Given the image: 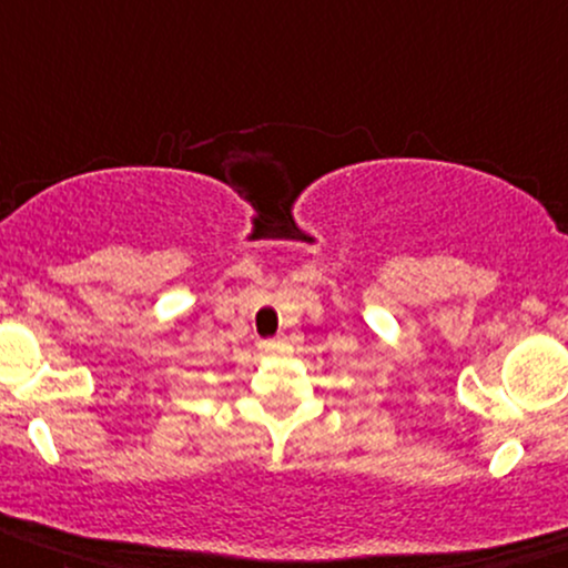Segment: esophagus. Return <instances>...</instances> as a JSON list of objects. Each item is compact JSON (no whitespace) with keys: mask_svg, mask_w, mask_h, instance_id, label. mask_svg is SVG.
I'll return each instance as SVG.
<instances>
[{"mask_svg":"<svg viewBox=\"0 0 568 568\" xmlns=\"http://www.w3.org/2000/svg\"><path fill=\"white\" fill-rule=\"evenodd\" d=\"M290 349H292L290 342H286L284 337L261 342V353L263 355H286V353H290Z\"/></svg>","mask_w":568,"mask_h":568,"instance_id":"esophagus-1","label":"esophagus"}]
</instances>
